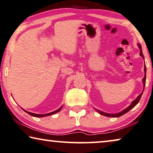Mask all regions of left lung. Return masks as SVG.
Instances as JSON below:
<instances>
[{
  "instance_id": "left-lung-1",
  "label": "left lung",
  "mask_w": 153,
  "mask_h": 153,
  "mask_svg": "<svg viewBox=\"0 0 153 153\" xmlns=\"http://www.w3.org/2000/svg\"><path fill=\"white\" fill-rule=\"evenodd\" d=\"M138 47L139 48V49H140V55L144 59V57H143V53H142V49H141V46L140 44H138ZM144 74H145V75H144V77L143 79H142V81H143V91L141 92V94H140V95H139L138 96H137V98L135 99L134 100H133L132 103L130 105V106H128L127 108H126L125 109H123V110H122L121 111H120V112L117 113V114H108V113H105L104 112V111H102L100 110H98V109H95V110L96 111H98V112L101 115H103V116H105V117H120V116L123 115L125 114H126L128 111H129L130 110V109H132L133 107L136 106V105H137V103H138L139 102V100H140V98L141 97L142 94H143V90H144V88H145V85H146V65L144 66Z\"/></svg>"
}]
</instances>
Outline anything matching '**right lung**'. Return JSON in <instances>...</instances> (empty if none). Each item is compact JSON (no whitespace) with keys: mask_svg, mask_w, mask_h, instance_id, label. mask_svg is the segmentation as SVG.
<instances>
[{"mask_svg":"<svg viewBox=\"0 0 153 153\" xmlns=\"http://www.w3.org/2000/svg\"><path fill=\"white\" fill-rule=\"evenodd\" d=\"M62 107H63V106H62L61 107H59V108L58 109H57V110H55V111H52V112L48 113V114H38L32 113V112H30V111H26V110H25V109H23V108H22V109H23V111H25V112L27 113V114H30V115L33 116V117H48V116H50V115H52V114H55L59 112V111L62 109Z\"/></svg>","mask_w":153,"mask_h":153,"instance_id":"right-lung-1","label":"right lung"}]
</instances>
